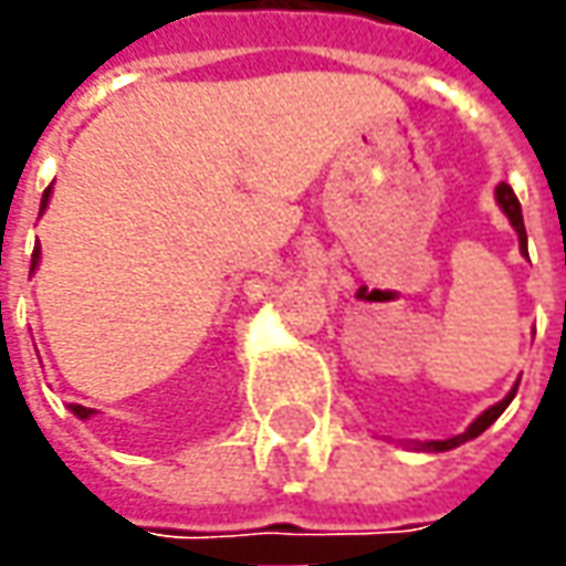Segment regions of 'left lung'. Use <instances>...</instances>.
Masks as SVG:
<instances>
[{
  "mask_svg": "<svg viewBox=\"0 0 566 566\" xmlns=\"http://www.w3.org/2000/svg\"><path fill=\"white\" fill-rule=\"evenodd\" d=\"M495 198H499V207L505 210V217L511 219V226H514V232H517V238H521V251L526 253V229H524V213H521V201H517V195L511 191L509 182H499V188H495ZM514 394H517V387L511 390L502 402H495V406H490L486 412L476 418L471 428L464 430V433H459V437H449V440H430V443H421V449H428V452H446V449H455V446L468 443V440H474V437H480L483 430L493 424L499 415L509 409V402L514 399Z\"/></svg>",
  "mask_w": 566,
  "mask_h": 566,
  "instance_id": "left-lung-1",
  "label": "left lung"
}]
</instances>
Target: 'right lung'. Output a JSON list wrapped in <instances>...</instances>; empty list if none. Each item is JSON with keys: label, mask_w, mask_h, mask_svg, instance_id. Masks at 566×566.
I'll list each match as a JSON object with an SVG mask.
<instances>
[{"label": "right lung", "mask_w": 566, "mask_h": 566, "mask_svg": "<svg viewBox=\"0 0 566 566\" xmlns=\"http://www.w3.org/2000/svg\"><path fill=\"white\" fill-rule=\"evenodd\" d=\"M49 195H52V188H45V195H42V210H45V203H49ZM36 263H40V248H36V253H33V263H30V272L36 269ZM71 412L76 415V418H83V421L95 415V412H92V409H86V406H76V402H73V406H71Z\"/></svg>", "instance_id": "obj_1"}]
</instances>
